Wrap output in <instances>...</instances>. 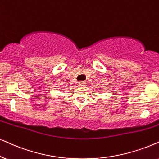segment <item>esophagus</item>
Masks as SVG:
<instances>
[{
  "instance_id": "obj_1",
  "label": "esophagus",
  "mask_w": 159,
  "mask_h": 159,
  "mask_svg": "<svg viewBox=\"0 0 159 159\" xmlns=\"http://www.w3.org/2000/svg\"><path fill=\"white\" fill-rule=\"evenodd\" d=\"M78 84H79V86H86V81H80V82H78Z\"/></svg>"
}]
</instances>
